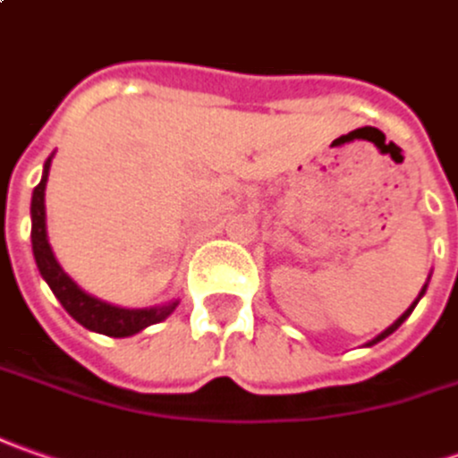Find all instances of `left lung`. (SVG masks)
<instances>
[{
	"label": "left lung",
	"mask_w": 458,
	"mask_h": 458,
	"mask_svg": "<svg viewBox=\"0 0 458 458\" xmlns=\"http://www.w3.org/2000/svg\"><path fill=\"white\" fill-rule=\"evenodd\" d=\"M428 278H431V276H428ZM426 289H428V281H426V284H423V289H420V293H418V299H416V301H413V304H411V307L405 309V311H403L401 317H398V319H395V322L390 324V327H387V329H383V332H380V335H377V337L370 339V342H368V347H372V344H377V342H380V339L390 337V335H393V332H395V329H398V327H401V324L405 322V319H408V317H411V311H413V309H416V304H418V301H420V296H423V293H426Z\"/></svg>",
	"instance_id": "8db88e82"
}]
</instances>
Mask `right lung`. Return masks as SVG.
Instances as JSON below:
<instances>
[{"instance_id": "obj_1", "label": "right lung", "mask_w": 458, "mask_h": 458, "mask_svg": "<svg viewBox=\"0 0 458 458\" xmlns=\"http://www.w3.org/2000/svg\"><path fill=\"white\" fill-rule=\"evenodd\" d=\"M50 162L53 154L47 157V162L42 166L40 184L32 190V205H30V217H32V253H35V263L40 268V276L47 281V286L53 289L55 299L63 304V309L71 314L78 324H83L90 332L98 335H108V337H131L136 332L147 329L151 324L166 319L180 299L165 301L159 307H144V309H126L108 304L93 293L83 292L75 281H72L63 266L57 263L55 253L47 241V223H45V184H47V174H50Z\"/></svg>"}]
</instances>
